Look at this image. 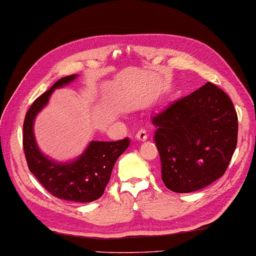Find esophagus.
Returning a JSON list of instances; mask_svg holds the SVG:
<instances>
[{
    "mask_svg": "<svg viewBox=\"0 0 256 256\" xmlns=\"http://www.w3.org/2000/svg\"><path fill=\"white\" fill-rule=\"evenodd\" d=\"M136 138L138 140H140V142H145V140H147V133H146V130H140V132H137V134H136Z\"/></svg>",
    "mask_w": 256,
    "mask_h": 256,
    "instance_id": "1",
    "label": "esophagus"
}]
</instances>
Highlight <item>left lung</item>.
I'll return each mask as SVG.
<instances>
[{
	"label": "left lung",
	"instance_id": "left-lung-1",
	"mask_svg": "<svg viewBox=\"0 0 256 256\" xmlns=\"http://www.w3.org/2000/svg\"><path fill=\"white\" fill-rule=\"evenodd\" d=\"M162 180L178 194L206 188L224 175L237 146L234 104L206 83L152 118Z\"/></svg>",
	"mask_w": 256,
	"mask_h": 256
}]
</instances>
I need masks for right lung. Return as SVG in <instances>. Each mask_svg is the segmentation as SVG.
I'll list each match as a JSON object with an SVG mask.
<instances>
[{
    "label": "right lung",
    "instance_id": "add662e5",
    "mask_svg": "<svg viewBox=\"0 0 256 256\" xmlns=\"http://www.w3.org/2000/svg\"><path fill=\"white\" fill-rule=\"evenodd\" d=\"M76 78L74 74L60 78L32 104L24 122V150L30 172L48 192L62 200L85 203L102 196L114 163L130 146V140H92L80 156L69 161L54 160L41 152L34 135L36 118L48 106L56 88L67 86Z\"/></svg>",
    "mask_w": 256,
    "mask_h": 256
}]
</instances>
